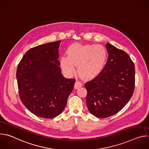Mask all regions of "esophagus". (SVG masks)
<instances>
[{
	"mask_svg": "<svg viewBox=\"0 0 149 149\" xmlns=\"http://www.w3.org/2000/svg\"><path fill=\"white\" fill-rule=\"evenodd\" d=\"M82 83L80 81H76V82H75V85H74V88L75 89H78L79 87H82Z\"/></svg>",
	"mask_w": 149,
	"mask_h": 149,
	"instance_id": "1",
	"label": "esophagus"
}]
</instances>
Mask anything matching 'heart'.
<instances>
[{
	"instance_id": "b5f03b06",
	"label": "heart",
	"mask_w": 149,
	"mask_h": 149,
	"mask_svg": "<svg viewBox=\"0 0 149 149\" xmlns=\"http://www.w3.org/2000/svg\"><path fill=\"white\" fill-rule=\"evenodd\" d=\"M67 56L62 55L59 64L62 71L71 75L78 65V72L83 78H89L98 74L107 59V52L102 45L74 44L67 50Z\"/></svg>"
}]
</instances>
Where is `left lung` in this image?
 Instances as JSON below:
<instances>
[{
	"instance_id": "1",
	"label": "left lung",
	"mask_w": 149,
	"mask_h": 149,
	"mask_svg": "<svg viewBox=\"0 0 149 149\" xmlns=\"http://www.w3.org/2000/svg\"><path fill=\"white\" fill-rule=\"evenodd\" d=\"M107 63L94 79L85 84L87 105L94 116L104 118L120 111L132 97L135 67L125 51L107 43Z\"/></svg>"
}]
</instances>
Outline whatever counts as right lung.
I'll return each instance as SVG.
<instances>
[{"instance_id": "add662e5", "label": "right lung", "mask_w": 149, "mask_h": 149, "mask_svg": "<svg viewBox=\"0 0 149 149\" xmlns=\"http://www.w3.org/2000/svg\"><path fill=\"white\" fill-rule=\"evenodd\" d=\"M61 40L28 50L18 64L16 78L19 97L33 114L53 118L65 107L75 79L63 77L59 66Z\"/></svg>"}]
</instances>
